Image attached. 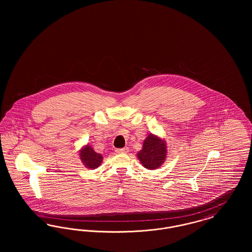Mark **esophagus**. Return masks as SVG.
I'll return each instance as SVG.
<instances>
[{
    "label": "esophagus",
    "mask_w": 252,
    "mask_h": 252,
    "mask_svg": "<svg viewBox=\"0 0 252 252\" xmlns=\"http://www.w3.org/2000/svg\"><path fill=\"white\" fill-rule=\"evenodd\" d=\"M116 153L118 154H124V153H127L128 152V148L127 147H124V148H118L115 150Z\"/></svg>",
    "instance_id": "esophagus-1"
}]
</instances>
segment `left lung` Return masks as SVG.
Masks as SVG:
<instances>
[{"instance_id":"8db88e82","label":"left lung","mask_w":252,"mask_h":252,"mask_svg":"<svg viewBox=\"0 0 252 252\" xmlns=\"http://www.w3.org/2000/svg\"><path fill=\"white\" fill-rule=\"evenodd\" d=\"M138 158L147 169L159 167L166 158L164 142L154 135H149L144 140L143 149L138 153Z\"/></svg>"}]
</instances>
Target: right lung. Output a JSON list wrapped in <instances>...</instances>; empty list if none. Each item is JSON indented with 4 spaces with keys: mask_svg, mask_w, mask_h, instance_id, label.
Here are the masks:
<instances>
[{
    "mask_svg": "<svg viewBox=\"0 0 252 252\" xmlns=\"http://www.w3.org/2000/svg\"><path fill=\"white\" fill-rule=\"evenodd\" d=\"M81 160L84 162L85 165L91 169H95L98 167L103 159V157L96 153L95 151L89 145H87L84 149L80 151Z\"/></svg>",
    "mask_w": 252,
    "mask_h": 252,
    "instance_id": "obj_1",
    "label": "right lung"
}]
</instances>
